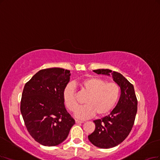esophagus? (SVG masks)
<instances>
[{
	"label": "esophagus",
	"mask_w": 160,
	"mask_h": 160,
	"mask_svg": "<svg viewBox=\"0 0 160 160\" xmlns=\"http://www.w3.org/2000/svg\"><path fill=\"white\" fill-rule=\"evenodd\" d=\"M75 122L76 124H80V123H83L84 121H78V120H75Z\"/></svg>",
	"instance_id": "esophagus-1"
}]
</instances>
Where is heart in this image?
I'll return each mask as SVG.
<instances>
[{"label": "heart", "instance_id": "b5f03b06", "mask_svg": "<svg viewBox=\"0 0 160 160\" xmlns=\"http://www.w3.org/2000/svg\"><path fill=\"white\" fill-rule=\"evenodd\" d=\"M81 90L88 96L84 99L86 105L78 108L74 115L80 119H86L96 114L103 116L113 109L120 96V88L115 83L107 82L98 77H91L79 83ZM62 99L67 108L74 111L78 105L76 92L72 85L68 84L64 88Z\"/></svg>", "mask_w": 160, "mask_h": 160}]
</instances>
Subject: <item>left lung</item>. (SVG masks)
Here are the masks:
<instances>
[{
  "mask_svg": "<svg viewBox=\"0 0 160 160\" xmlns=\"http://www.w3.org/2000/svg\"><path fill=\"white\" fill-rule=\"evenodd\" d=\"M93 71L98 74H111L121 88V96L116 107L109 115L93 121L95 131L88 136L94 146L103 149L111 148L121 144L131 131L137 113L138 101L133 85L121 74L109 69Z\"/></svg>",
  "mask_w": 160,
  "mask_h": 160,
  "instance_id": "left-lung-1",
  "label": "left lung"
}]
</instances>
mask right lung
<instances>
[{
	"label": "right lung",
	"instance_id": "add662e5",
	"mask_svg": "<svg viewBox=\"0 0 160 160\" xmlns=\"http://www.w3.org/2000/svg\"><path fill=\"white\" fill-rule=\"evenodd\" d=\"M70 72L61 68L41 70L23 88L20 103L23 119L29 134L43 146L62 143L75 124L62 99Z\"/></svg>",
	"mask_w": 160,
	"mask_h": 160
}]
</instances>
